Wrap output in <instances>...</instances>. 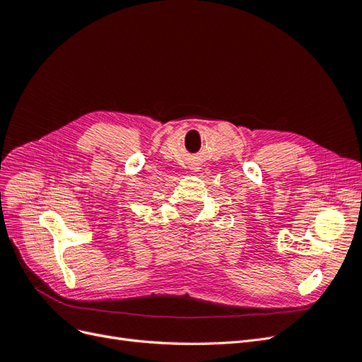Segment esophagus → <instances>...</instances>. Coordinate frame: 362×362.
<instances>
[{
  "label": "esophagus",
  "instance_id": "obj_1",
  "mask_svg": "<svg viewBox=\"0 0 362 362\" xmlns=\"http://www.w3.org/2000/svg\"><path fill=\"white\" fill-rule=\"evenodd\" d=\"M198 169H199V168H198V166H196V164H194V166L192 168V172H198Z\"/></svg>",
  "mask_w": 362,
  "mask_h": 362
}]
</instances>
